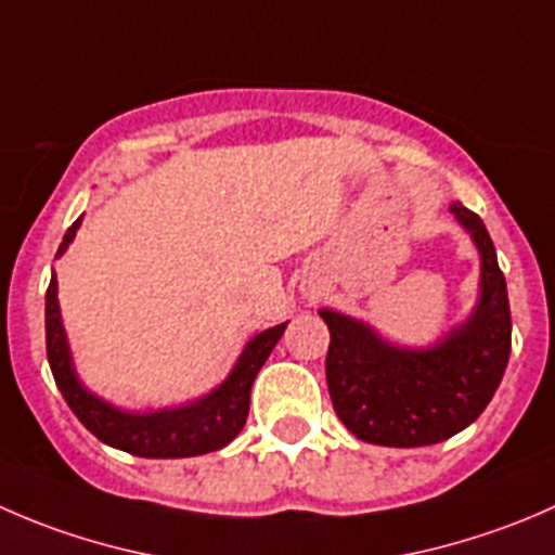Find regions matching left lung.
<instances>
[{
	"label": "left lung",
	"mask_w": 555,
	"mask_h": 555,
	"mask_svg": "<svg viewBox=\"0 0 555 555\" xmlns=\"http://www.w3.org/2000/svg\"><path fill=\"white\" fill-rule=\"evenodd\" d=\"M450 211L482 255V293L472 320L439 347L396 349L363 322L320 311L331 331L325 376L333 409L363 442L385 448L444 442L480 417L507 369L513 317L496 249L475 211L461 203Z\"/></svg>",
	"instance_id": "left-lung-1"
}]
</instances>
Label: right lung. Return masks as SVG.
Listing matches in <instances>:
<instances>
[{
	"instance_id": "right-lung-1",
	"label": "right lung",
	"mask_w": 555,
	"mask_h": 555,
	"mask_svg": "<svg viewBox=\"0 0 555 555\" xmlns=\"http://www.w3.org/2000/svg\"><path fill=\"white\" fill-rule=\"evenodd\" d=\"M80 219H75L73 228L64 233L59 255L75 238ZM284 325L268 327L260 336L251 338L246 349L241 352L233 374L201 401L190 403L181 409H165V412L149 414H129L121 409H113L111 403L100 401L91 396L78 382L69 360L67 338H64L62 317H59L56 300V276H51L46 293V349L48 363H51L53 379L62 390L64 401L73 409L75 417L94 434L100 442L111 448L124 450L138 459H190V455L214 453L224 448L241 434L249 414V392L257 371L268 360L271 349L282 338Z\"/></svg>"
}]
</instances>
